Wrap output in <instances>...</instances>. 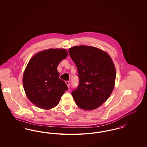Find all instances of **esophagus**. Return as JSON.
Returning <instances> with one entry per match:
<instances>
[{
  "label": "esophagus",
  "mask_w": 147,
  "mask_h": 147,
  "mask_svg": "<svg viewBox=\"0 0 147 147\" xmlns=\"http://www.w3.org/2000/svg\"><path fill=\"white\" fill-rule=\"evenodd\" d=\"M65 83L67 85L68 88H69V84H70V83H69V81H66V82H65Z\"/></svg>",
  "instance_id": "1"
}]
</instances>
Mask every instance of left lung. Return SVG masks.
<instances>
[{
    "label": "left lung",
    "instance_id": "left-lung-1",
    "mask_svg": "<svg viewBox=\"0 0 147 147\" xmlns=\"http://www.w3.org/2000/svg\"><path fill=\"white\" fill-rule=\"evenodd\" d=\"M69 53L79 78L78 88L71 92L76 104L85 110L97 109L115 87L116 69L111 58L101 49L84 45L70 48Z\"/></svg>",
    "mask_w": 147,
    "mask_h": 147
}]
</instances>
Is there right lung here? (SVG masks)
Here are the masks:
<instances>
[{
    "instance_id": "obj_1",
    "label": "right lung",
    "mask_w": 147,
    "mask_h": 147,
    "mask_svg": "<svg viewBox=\"0 0 147 147\" xmlns=\"http://www.w3.org/2000/svg\"><path fill=\"white\" fill-rule=\"evenodd\" d=\"M67 55L66 49H50L37 53L29 61L23 74V86L28 100L37 107H55L68 90L57 69Z\"/></svg>"
}]
</instances>
